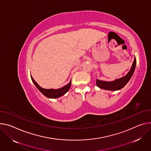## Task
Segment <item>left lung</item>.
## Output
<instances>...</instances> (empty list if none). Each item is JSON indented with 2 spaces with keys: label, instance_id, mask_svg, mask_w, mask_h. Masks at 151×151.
I'll return each instance as SVG.
<instances>
[{
  "label": "left lung",
  "instance_id": "1",
  "mask_svg": "<svg viewBox=\"0 0 151 151\" xmlns=\"http://www.w3.org/2000/svg\"><path fill=\"white\" fill-rule=\"evenodd\" d=\"M136 65V59L135 57L130 71L125 76L119 79H116L113 81H104L96 79V86L101 89L109 91H117L122 89L127 85V83L130 80L131 76L134 73V71Z\"/></svg>",
  "mask_w": 151,
  "mask_h": 151
}]
</instances>
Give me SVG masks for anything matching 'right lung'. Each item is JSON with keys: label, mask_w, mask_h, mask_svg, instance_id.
<instances>
[{"label": "right lung", "mask_w": 151, "mask_h": 151, "mask_svg": "<svg viewBox=\"0 0 151 151\" xmlns=\"http://www.w3.org/2000/svg\"><path fill=\"white\" fill-rule=\"evenodd\" d=\"M31 77V79L32 80V81L34 83V85L36 86V87L38 89V90L46 97L49 98H59L62 95H63L64 94H65L67 92H68L71 87V81H70V82L68 83V85L65 86L64 87L58 89H44L42 88L41 87H40L38 84L34 80V79L33 78V77H32V76H30Z\"/></svg>", "instance_id": "right-lung-1"}]
</instances>
